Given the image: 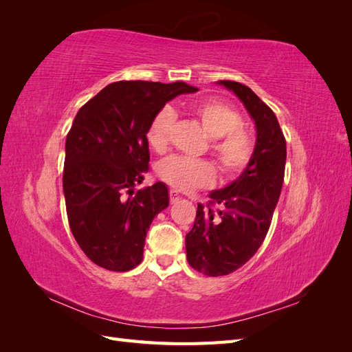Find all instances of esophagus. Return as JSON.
I'll return each mask as SVG.
<instances>
[{"label":"esophagus","instance_id":"34e87169","mask_svg":"<svg viewBox=\"0 0 352 352\" xmlns=\"http://www.w3.org/2000/svg\"><path fill=\"white\" fill-rule=\"evenodd\" d=\"M170 202H172V204H176V202L180 199V195H179V192L177 190H175V189H172L170 190Z\"/></svg>","mask_w":352,"mask_h":352}]
</instances>
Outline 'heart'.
Segmentation results:
<instances>
[{
    "instance_id": "b5f03b06",
    "label": "heart",
    "mask_w": 352,
    "mask_h": 352,
    "mask_svg": "<svg viewBox=\"0 0 352 352\" xmlns=\"http://www.w3.org/2000/svg\"><path fill=\"white\" fill-rule=\"evenodd\" d=\"M192 114L212 140L211 153L221 173L235 176L242 172L251 158L252 144L250 136L239 129L242 126L241 114L219 100L195 104ZM175 122L173 109L164 107L157 113L148 129V141L154 150L162 151L167 146ZM157 173L166 184L180 190L206 188L216 180V168L211 163L180 155L163 158L157 166Z\"/></svg>"
}]
</instances>
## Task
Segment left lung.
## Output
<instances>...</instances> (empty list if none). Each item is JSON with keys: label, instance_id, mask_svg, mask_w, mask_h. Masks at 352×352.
<instances>
[{"label": "left lung", "instance_id": "obj_1", "mask_svg": "<svg viewBox=\"0 0 352 352\" xmlns=\"http://www.w3.org/2000/svg\"><path fill=\"white\" fill-rule=\"evenodd\" d=\"M243 104L255 123L254 153L241 176L210 192L211 204H199L194 228L186 235L190 267L207 276L238 270L257 252L267 235L285 176L286 141L274 113L248 87L219 80Z\"/></svg>", "mask_w": 352, "mask_h": 352}]
</instances>
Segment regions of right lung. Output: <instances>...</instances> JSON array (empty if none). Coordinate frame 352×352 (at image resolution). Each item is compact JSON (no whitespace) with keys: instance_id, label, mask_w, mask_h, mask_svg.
Returning <instances> with one entry per match:
<instances>
[{"instance_id":"right-lung-1","label":"right lung","mask_w":352,"mask_h":352,"mask_svg":"<svg viewBox=\"0 0 352 352\" xmlns=\"http://www.w3.org/2000/svg\"><path fill=\"white\" fill-rule=\"evenodd\" d=\"M197 91L184 82L120 80L74 117L66 138L63 190L73 236L100 267L127 272L142 261L146 232L168 207L163 182L133 190L150 168L146 133L166 102Z\"/></svg>"}]
</instances>
